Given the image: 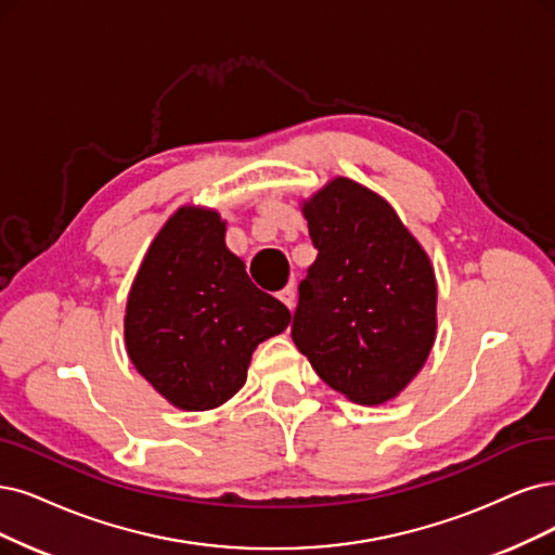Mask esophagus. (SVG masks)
Instances as JSON below:
<instances>
[{
	"label": "esophagus",
	"instance_id": "34e87169",
	"mask_svg": "<svg viewBox=\"0 0 555 555\" xmlns=\"http://www.w3.org/2000/svg\"><path fill=\"white\" fill-rule=\"evenodd\" d=\"M295 297H297V293H295V285L291 283V285H285V288L279 293V299L288 306V309L293 311L295 309Z\"/></svg>",
	"mask_w": 555,
	"mask_h": 555
}]
</instances>
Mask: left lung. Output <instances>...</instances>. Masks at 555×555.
I'll use <instances>...</instances> for the list:
<instances>
[{"mask_svg":"<svg viewBox=\"0 0 555 555\" xmlns=\"http://www.w3.org/2000/svg\"><path fill=\"white\" fill-rule=\"evenodd\" d=\"M304 215L318 258L299 283L291 336L334 391L379 404L433 350V264L391 205L354 180H332Z\"/></svg>","mask_w":555,"mask_h":555,"instance_id":"obj_1","label":"left lung"}]
</instances>
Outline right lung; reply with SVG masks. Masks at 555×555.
Wrapping results in <instances>:
<instances>
[{"mask_svg": "<svg viewBox=\"0 0 555 555\" xmlns=\"http://www.w3.org/2000/svg\"><path fill=\"white\" fill-rule=\"evenodd\" d=\"M212 210L180 208L153 240L132 283L126 345L137 371L171 404L205 412L246 382L258 343L291 322L225 249Z\"/></svg>", "mask_w": 555, "mask_h": 555, "instance_id": "1", "label": "right lung"}]
</instances>
